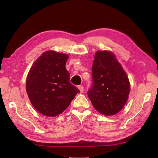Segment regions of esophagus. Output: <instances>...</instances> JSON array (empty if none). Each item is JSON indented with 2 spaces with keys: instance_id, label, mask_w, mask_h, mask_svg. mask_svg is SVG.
Here are the masks:
<instances>
[{
  "instance_id": "34e87169",
  "label": "esophagus",
  "mask_w": 158,
  "mask_h": 158,
  "mask_svg": "<svg viewBox=\"0 0 158 158\" xmlns=\"http://www.w3.org/2000/svg\"><path fill=\"white\" fill-rule=\"evenodd\" d=\"M78 89H80V92H82H82H84V86H83V85H78Z\"/></svg>"
}]
</instances>
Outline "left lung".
Wrapping results in <instances>:
<instances>
[{
  "label": "left lung",
  "mask_w": 158,
  "mask_h": 158,
  "mask_svg": "<svg viewBox=\"0 0 158 158\" xmlns=\"http://www.w3.org/2000/svg\"><path fill=\"white\" fill-rule=\"evenodd\" d=\"M92 82L88 95L94 108L107 116L120 111L127 102L130 82L113 52L107 51L95 52Z\"/></svg>",
  "instance_id": "left-lung-1"
}]
</instances>
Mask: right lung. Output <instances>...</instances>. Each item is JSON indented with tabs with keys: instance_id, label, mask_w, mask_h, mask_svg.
Wrapping results in <instances>:
<instances>
[{
	"instance_id": "1",
	"label": "right lung",
	"mask_w": 158,
	"mask_h": 158,
	"mask_svg": "<svg viewBox=\"0 0 158 158\" xmlns=\"http://www.w3.org/2000/svg\"><path fill=\"white\" fill-rule=\"evenodd\" d=\"M69 56L47 51L33 63L26 79L32 106L41 114L55 117L69 107L80 90L70 82L65 64Z\"/></svg>"
}]
</instances>
